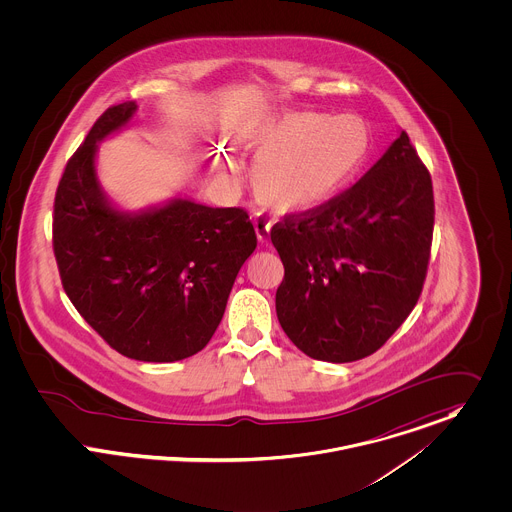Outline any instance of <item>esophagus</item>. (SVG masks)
<instances>
[{
    "label": "esophagus",
    "mask_w": 512,
    "mask_h": 512,
    "mask_svg": "<svg viewBox=\"0 0 512 512\" xmlns=\"http://www.w3.org/2000/svg\"><path fill=\"white\" fill-rule=\"evenodd\" d=\"M253 226H255V233H257V239L261 241V243H265L267 239H269V233H271V222L265 218V216H261V214H257L255 218H253Z\"/></svg>",
    "instance_id": "esophagus-1"
}]
</instances>
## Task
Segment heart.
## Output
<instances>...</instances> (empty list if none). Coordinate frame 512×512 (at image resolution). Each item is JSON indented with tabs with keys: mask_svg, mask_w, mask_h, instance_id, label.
<instances>
[{
	"mask_svg": "<svg viewBox=\"0 0 512 512\" xmlns=\"http://www.w3.org/2000/svg\"><path fill=\"white\" fill-rule=\"evenodd\" d=\"M253 149L251 186L261 204L277 212H312L363 171L371 131L359 115L281 112L245 133Z\"/></svg>",
	"mask_w": 512,
	"mask_h": 512,
	"instance_id": "b5f03b06",
	"label": "heart"
}]
</instances>
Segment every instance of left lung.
<instances>
[{"label": "left lung", "instance_id": "8db88e82", "mask_svg": "<svg viewBox=\"0 0 512 512\" xmlns=\"http://www.w3.org/2000/svg\"><path fill=\"white\" fill-rule=\"evenodd\" d=\"M432 229V178L400 131L345 194L271 229L284 265L277 316L288 340L328 363L375 353L418 302Z\"/></svg>", "mask_w": 512, "mask_h": 512}]
</instances>
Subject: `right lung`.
<instances>
[{
  "mask_svg": "<svg viewBox=\"0 0 512 512\" xmlns=\"http://www.w3.org/2000/svg\"><path fill=\"white\" fill-rule=\"evenodd\" d=\"M135 114V102L106 110L68 161L53 245L62 286L82 318L121 355L171 363L212 340L257 237L239 208L174 196L129 212L110 200L96 169L98 145Z\"/></svg>",
  "mask_w": 512,
  "mask_h": 512,
  "instance_id": "obj_1",
  "label": "right lung"
}]
</instances>
